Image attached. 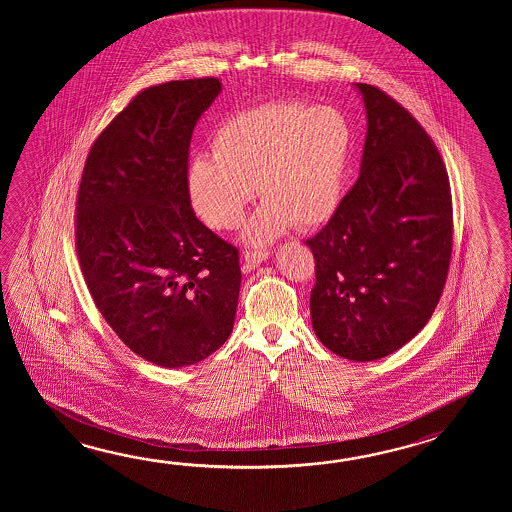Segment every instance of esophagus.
<instances>
[{"label": "esophagus", "mask_w": 512, "mask_h": 512, "mask_svg": "<svg viewBox=\"0 0 512 512\" xmlns=\"http://www.w3.org/2000/svg\"><path fill=\"white\" fill-rule=\"evenodd\" d=\"M271 256V251L267 249H256V251H245L243 258L249 265H260L261 261L267 260Z\"/></svg>", "instance_id": "esophagus-1"}]
</instances>
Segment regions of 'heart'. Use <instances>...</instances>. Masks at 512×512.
Wrapping results in <instances>:
<instances>
[{
  "instance_id": "b5f03b06",
  "label": "heart",
  "mask_w": 512,
  "mask_h": 512,
  "mask_svg": "<svg viewBox=\"0 0 512 512\" xmlns=\"http://www.w3.org/2000/svg\"><path fill=\"white\" fill-rule=\"evenodd\" d=\"M353 130L331 106L272 100L223 120L212 157L188 164L186 190L210 229H236L254 197L263 199L245 238L267 243L291 225L318 227L335 214L344 194Z\"/></svg>"
}]
</instances>
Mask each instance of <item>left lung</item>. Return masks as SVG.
<instances>
[{
	"label": "left lung",
	"mask_w": 512,
	"mask_h": 512,
	"mask_svg": "<svg viewBox=\"0 0 512 512\" xmlns=\"http://www.w3.org/2000/svg\"><path fill=\"white\" fill-rule=\"evenodd\" d=\"M368 133L357 183L326 227L305 241L315 256L311 320L338 357L390 355L425 327L452 258V194L437 146L414 115L357 84Z\"/></svg>",
	"instance_id": "1"
}]
</instances>
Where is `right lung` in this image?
Here are the masks:
<instances>
[{"label":"right lung","mask_w":512,"mask_h":512,"mask_svg":"<svg viewBox=\"0 0 512 512\" xmlns=\"http://www.w3.org/2000/svg\"><path fill=\"white\" fill-rule=\"evenodd\" d=\"M218 78L146 87L98 135L77 194L75 245L95 305L142 359H207L234 327L240 251L207 229L186 190L190 139Z\"/></svg>","instance_id":"obj_1"}]
</instances>
